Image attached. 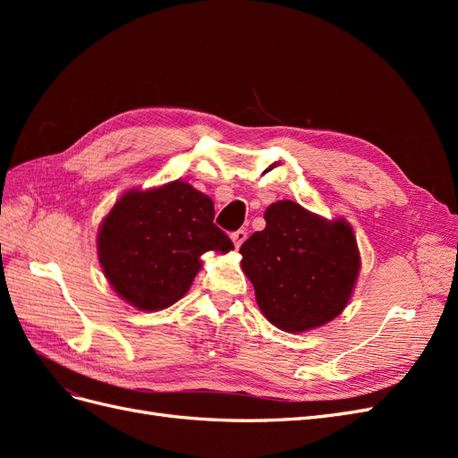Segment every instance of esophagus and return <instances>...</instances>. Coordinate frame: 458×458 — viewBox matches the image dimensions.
<instances>
[{"mask_svg":"<svg viewBox=\"0 0 458 458\" xmlns=\"http://www.w3.org/2000/svg\"><path fill=\"white\" fill-rule=\"evenodd\" d=\"M246 237H248V234H246V231H244V229H241V231H234V233L231 234V241H233V244H234V248H237V250H239V248L242 246V242L246 241Z\"/></svg>","mask_w":458,"mask_h":458,"instance_id":"esophagus-1","label":"esophagus"}]
</instances>
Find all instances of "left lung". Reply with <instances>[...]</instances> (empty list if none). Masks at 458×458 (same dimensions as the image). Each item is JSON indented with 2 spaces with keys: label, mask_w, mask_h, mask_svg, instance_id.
Wrapping results in <instances>:
<instances>
[{
  "label": "left lung",
  "mask_w": 458,
  "mask_h": 458,
  "mask_svg": "<svg viewBox=\"0 0 458 458\" xmlns=\"http://www.w3.org/2000/svg\"><path fill=\"white\" fill-rule=\"evenodd\" d=\"M266 229L241 246V267L259 311L284 332H308L348 306L361 254L348 219H327L294 200L267 206Z\"/></svg>",
  "instance_id": "left-lung-1"
}]
</instances>
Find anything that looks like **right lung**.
<instances>
[{"label": "right lung", "mask_w": 458, "mask_h": 458, "mask_svg": "<svg viewBox=\"0 0 458 458\" xmlns=\"http://www.w3.org/2000/svg\"><path fill=\"white\" fill-rule=\"evenodd\" d=\"M233 248L214 225L212 199L183 179L126 191L97 231V256L108 284L140 311L174 306L195 281L202 254Z\"/></svg>", "instance_id": "right-lung-1"}]
</instances>
